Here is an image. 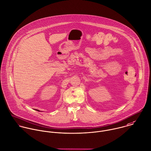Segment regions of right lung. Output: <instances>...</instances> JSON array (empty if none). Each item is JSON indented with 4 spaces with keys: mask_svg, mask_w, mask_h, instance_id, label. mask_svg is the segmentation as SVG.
Returning <instances> with one entry per match:
<instances>
[{
    "mask_svg": "<svg viewBox=\"0 0 151 151\" xmlns=\"http://www.w3.org/2000/svg\"><path fill=\"white\" fill-rule=\"evenodd\" d=\"M35 110H36V111H40V110H39V109H36Z\"/></svg>",
    "mask_w": 151,
    "mask_h": 151,
    "instance_id": "1",
    "label": "right lung"
}]
</instances>
